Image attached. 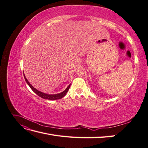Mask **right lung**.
Masks as SVG:
<instances>
[{
  "mask_svg": "<svg viewBox=\"0 0 148 148\" xmlns=\"http://www.w3.org/2000/svg\"><path fill=\"white\" fill-rule=\"evenodd\" d=\"M24 75H25V74H24ZM24 78H25V81H26V83H27V84L29 85V86L31 88V89H32V90H33L36 94V95H37L38 96H39V97H41L43 98V99H48V100H57V99H61V98L64 97L65 95L66 94V92H68L69 89V88H70V85H71V84H70L69 85V86H68V87H67V88H66L65 90H64L63 92H60V93L56 94V95H48V94H46V93H44V92H42L39 91L38 90V89L34 88L32 86V85H31V84L29 83V82L28 81V79H26V77H25V75H24Z\"/></svg>",
  "mask_w": 148,
  "mask_h": 148,
  "instance_id": "right-lung-1",
  "label": "right lung"
}]
</instances>
